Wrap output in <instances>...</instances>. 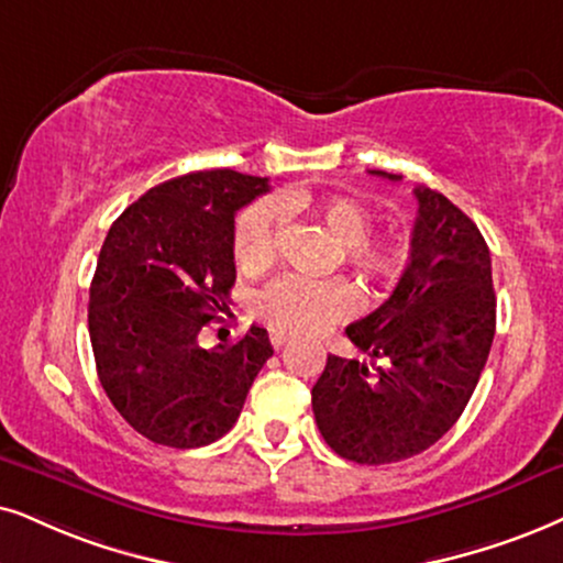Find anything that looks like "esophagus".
Wrapping results in <instances>:
<instances>
[{
	"instance_id": "esophagus-1",
	"label": "esophagus",
	"mask_w": 563,
	"mask_h": 563,
	"mask_svg": "<svg viewBox=\"0 0 563 563\" xmlns=\"http://www.w3.org/2000/svg\"><path fill=\"white\" fill-rule=\"evenodd\" d=\"M269 343H273L275 347H283L288 343V338H286V334H280V332H273V334H269Z\"/></svg>"
}]
</instances>
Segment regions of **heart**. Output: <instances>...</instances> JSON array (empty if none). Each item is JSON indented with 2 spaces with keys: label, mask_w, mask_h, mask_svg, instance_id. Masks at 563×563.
<instances>
[{
  "label": "heart",
  "mask_w": 563,
  "mask_h": 563,
  "mask_svg": "<svg viewBox=\"0 0 563 563\" xmlns=\"http://www.w3.org/2000/svg\"><path fill=\"white\" fill-rule=\"evenodd\" d=\"M309 208L334 236L340 265L364 280H389L400 269L402 252L395 241L372 233V212L351 197L309 199L298 195L265 197L239 212L233 223V257L246 273L267 267L277 252L283 210ZM260 322L280 334H309L355 311V294L343 280H303L283 275L252 298Z\"/></svg>",
  "instance_id": "heart-1"
}]
</instances>
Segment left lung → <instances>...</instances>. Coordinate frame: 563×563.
Returning a JSON list of instances; mask_svg holds the SVG:
<instances>
[{"label":"left lung","instance_id":"1","mask_svg":"<svg viewBox=\"0 0 563 563\" xmlns=\"http://www.w3.org/2000/svg\"><path fill=\"white\" fill-rule=\"evenodd\" d=\"M412 195L418 216L400 283L345 330L358 358L327 355L311 389L324 441L358 465L400 462L437 444L471 400L496 332L490 252L478 225L439 191Z\"/></svg>","mask_w":563,"mask_h":563}]
</instances>
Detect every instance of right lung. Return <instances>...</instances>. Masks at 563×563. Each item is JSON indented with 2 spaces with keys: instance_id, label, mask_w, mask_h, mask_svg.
Returning <instances> with one entry per match:
<instances>
[{
  "instance_id": "obj_1",
  "label": "right lung",
  "mask_w": 563,
  "mask_h": 563,
  "mask_svg": "<svg viewBox=\"0 0 563 563\" xmlns=\"http://www.w3.org/2000/svg\"><path fill=\"white\" fill-rule=\"evenodd\" d=\"M269 189L262 176L197 170L145 191L113 220L90 283L88 330L113 408L155 444L195 450L233 429L273 355L267 330L199 345L236 283V210Z\"/></svg>"
}]
</instances>
